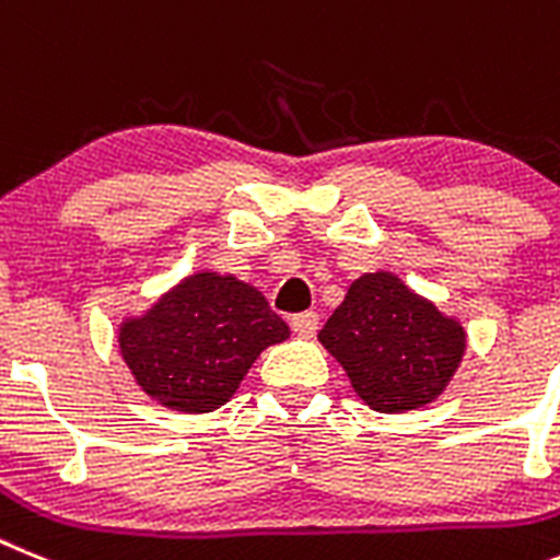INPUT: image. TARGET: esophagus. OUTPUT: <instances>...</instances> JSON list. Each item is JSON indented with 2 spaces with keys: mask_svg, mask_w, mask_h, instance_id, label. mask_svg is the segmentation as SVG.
Segmentation results:
<instances>
[{
  "mask_svg": "<svg viewBox=\"0 0 560 560\" xmlns=\"http://www.w3.org/2000/svg\"><path fill=\"white\" fill-rule=\"evenodd\" d=\"M290 327H293L295 335H301V338H313L315 332H318V315L315 313H299L290 318Z\"/></svg>",
  "mask_w": 560,
  "mask_h": 560,
  "instance_id": "1",
  "label": "esophagus"
}]
</instances>
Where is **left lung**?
<instances>
[{"instance_id": "obj_1", "label": "left lung", "mask_w": 560, "mask_h": 560, "mask_svg": "<svg viewBox=\"0 0 560 560\" xmlns=\"http://www.w3.org/2000/svg\"><path fill=\"white\" fill-rule=\"evenodd\" d=\"M318 340L349 374L354 395L383 415L434 402L468 347L459 320L386 270L349 284Z\"/></svg>"}]
</instances>
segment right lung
I'll use <instances>...</instances> for the list:
<instances>
[{
	"label": "right lung",
	"mask_w": 560,
	"mask_h": 560,
	"mask_svg": "<svg viewBox=\"0 0 560 560\" xmlns=\"http://www.w3.org/2000/svg\"><path fill=\"white\" fill-rule=\"evenodd\" d=\"M290 327L256 287L236 276L194 273L120 324V354L160 406L206 415L225 406L267 347Z\"/></svg>",
	"instance_id": "right-lung-1"
}]
</instances>
